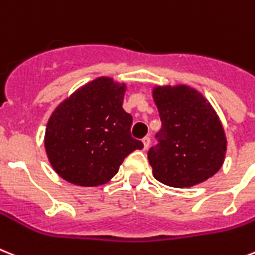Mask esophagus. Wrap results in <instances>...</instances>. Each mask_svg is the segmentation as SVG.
<instances>
[{
	"label": "esophagus",
	"mask_w": 255,
	"mask_h": 255,
	"mask_svg": "<svg viewBox=\"0 0 255 255\" xmlns=\"http://www.w3.org/2000/svg\"><path fill=\"white\" fill-rule=\"evenodd\" d=\"M142 144H144V149H148V146L150 145V137L145 136V137L142 138Z\"/></svg>",
	"instance_id": "1"
}]
</instances>
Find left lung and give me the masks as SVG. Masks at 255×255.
I'll return each mask as SVG.
<instances>
[{"label": "left lung", "instance_id": "obj_1", "mask_svg": "<svg viewBox=\"0 0 255 255\" xmlns=\"http://www.w3.org/2000/svg\"><path fill=\"white\" fill-rule=\"evenodd\" d=\"M162 123L148 160L157 181L190 187L211 178L224 162L227 140L216 113L200 93L187 86L153 92Z\"/></svg>", "mask_w": 255, "mask_h": 255}]
</instances>
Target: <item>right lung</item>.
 I'll return each mask as SVG.
<instances>
[{
    "label": "right lung",
    "instance_id": "obj_1",
    "mask_svg": "<svg viewBox=\"0 0 255 255\" xmlns=\"http://www.w3.org/2000/svg\"><path fill=\"white\" fill-rule=\"evenodd\" d=\"M124 85L98 78L70 95L53 111L45 150L56 173L78 186L106 183L124 158L144 144L132 137V115L123 105Z\"/></svg>",
    "mask_w": 255,
    "mask_h": 255
}]
</instances>
